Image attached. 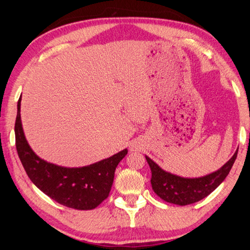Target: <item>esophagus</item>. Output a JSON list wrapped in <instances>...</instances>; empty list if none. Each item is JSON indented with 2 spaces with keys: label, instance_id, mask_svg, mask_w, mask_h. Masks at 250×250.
I'll use <instances>...</instances> for the list:
<instances>
[{
  "label": "esophagus",
  "instance_id": "obj_1",
  "mask_svg": "<svg viewBox=\"0 0 250 250\" xmlns=\"http://www.w3.org/2000/svg\"><path fill=\"white\" fill-rule=\"evenodd\" d=\"M131 150H132V151H136V150H139V146H137L136 144H135V145H134V144H133V145H131Z\"/></svg>",
  "mask_w": 250,
  "mask_h": 250
}]
</instances>
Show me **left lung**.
<instances>
[{
	"label": "left lung",
	"mask_w": 250,
	"mask_h": 250,
	"mask_svg": "<svg viewBox=\"0 0 250 250\" xmlns=\"http://www.w3.org/2000/svg\"><path fill=\"white\" fill-rule=\"evenodd\" d=\"M237 150L218 171L198 178H185L166 172L146 156L151 169V187L158 196L168 203L182 206L195 203L210 194L226 179L234 164Z\"/></svg>",
	"instance_id": "8db88e82"
}]
</instances>
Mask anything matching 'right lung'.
I'll return each mask as SVG.
<instances>
[{
  "mask_svg": "<svg viewBox=\"0 0 250 250\" xmlns=\"http://www.w3.org/2000/svg\"><path fill=\"white\" fill-rule=\"evenodd\" d=\"M20 102L21 98L18 101L15 124L16 148L31 182L50 199L70 208L89 210L99 206L108 196L115 169L128 150L124 149L83 167H63L47 162L35 155L25 140Z\"/></svg>",
  "mask_w": 250,
  "mask_h": 250,
  "instance_id": "add662e5",
  "label": "right lung"
}]
</instances>
